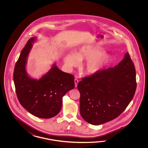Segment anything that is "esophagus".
Masks as SVG:
<instances>
[{
	"label": "esophagus",
	"mask_w": 148,
	"mask_h": 148,
	"mask_svg": "<svg viewBox=\"0 0 148 148\" xmlns=\"http://www.w3.org/2000/svg\"><path fill=\"white\" fill-rule=\"evenodd\" d=\"M78 82L79 81L78 80V79H75V87H77V85H78Z\"/></svg>",
	"instance_id": "1"
}]
</instances>
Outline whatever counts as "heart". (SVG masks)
I'll use <instances>...</instances> for the list:
<instances>
[{"instance_id":"obj_1","label":"heart","mask_w":148,"mask_h":148,"mask_svg":"<svg viewBox=\"0 0 148 148\" xmlns=\"http://www.w3.org/2000/svg\"><path fill=\"white\" fill-rule=\"evenodd\" d=\"M113 60L110 54H105V51L94 45H85L73 54H66L63 58L65 66L68 69L78 66L79 62L87 61L84 69L88 75H94L99 72Z\"/></svg>"}]
</instances>
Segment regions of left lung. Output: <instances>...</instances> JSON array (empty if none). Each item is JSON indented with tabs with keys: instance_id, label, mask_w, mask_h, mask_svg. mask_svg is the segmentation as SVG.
Returning <instances> with one entry per match:
<instances>
[{
	"instance_id": "obj_1",
	"label": "left lung",
	"mask_w": 148,
	"mask_h": 148,
	"mask_svg": "<svg viewBox=\"0 0 148 148\" xmlns=\"http://www.w3.org/2000/svg\"><path fill=\"white\" fill-rule=\"evenodd\" d=\"M80 113L92 125L116 119L125 110L135 94V66L128 52L118 65L102 70L79 82Z\"/></svg>"
}]
</instances>
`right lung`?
Returning <instances> with one entry per match:
<instances>
[{
  "label": "right lung",
  "instance_id": "right-lung-1",
  "mask_svg": "<svg viewBox=\"0 0 148 148\" xmlns=\"http://www.w3.org/2000/svg\"><path fill=\"white\" fill-rule=\"evenodd\" d=\"M36 37L31 38L23 48L15 66L13 79L16 94L23 107L41 119H50L59 113L62 97L75 87L74 76L60 70L54 63L39 79L28 75L26 66Z\"/></svg>",
  "mask_w": 148,
  "mask_h": 148
}]
</instances>
